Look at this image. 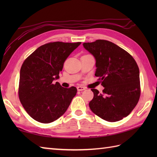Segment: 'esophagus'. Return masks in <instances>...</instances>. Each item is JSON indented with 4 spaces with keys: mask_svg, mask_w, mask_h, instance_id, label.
<instances>
[{
    "mask_svg": "<svg viewBox=\"0 0 157 157\" xmlns=\"http://www.w3.org/2000/svg\"><path fill=\"white\" fill-rule=\"evenodd\" d=\"M77 89H78V91H83L84 90H86V88L84 87V86H78V87H77Z\"/></svg>",
    "mask_w": 157,
    "mask_h": 157,
    "instance_id": "1",
    "label": "esophagus"
}]
</instances>
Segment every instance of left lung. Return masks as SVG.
I'll use <instances>...</instances> for the list:
<instances>
[{"label":"left lung","mask_w":157,"mask_h":157,"mask_svg":"<svg viewBox=\"0 0 157 157\" xmlns=\"http://www.w3.org/2000/svg\"><path fill=\"white\" fill-rule=\"evenodd\" d=\"M96 59L95 75L104 87L102 94L91 89V111L102 119L118 121L135 108L140 96L138 66L129 53L105 40L83 44Z\"/></svg>","instance_id":"1"}]
</instances>
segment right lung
<instances>
[{
    "label": "right lung",
    "mask_w": 157,
    "mask_h": 157,
    "mask_svg": "<svg viewBox=\"0 0 157 157\" xmlns=\"http://www.w3.org/2000/svg\"><path fill=\"white\" fill-rule=\"evenodd\" d=\"M81 42H54L40 46L26 59L20 70L19 98L23 108L36 121L49 123L62 116L77 88H63L59 82L67 58Z\"/></svg>",
    "instance_id": "right-lung-1"
}]
</instances>
